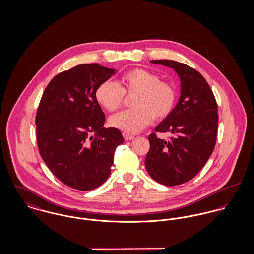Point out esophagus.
<instances>
[{
    "label": "esophagus",
    "mask_w": 254,
    "mask_h": 254,
    "mask_svg": "<svg viewBox=\"0 0 254 254\" xmlns=\"http://www.w3.org/2000/svg\"><path fill=\"white\" fill-rule=\"evenodd\" d=\"M123 137H124V139H125V141H131V140H133L135 137L134 136H132V135H129V134H123Z\"/></svg>",
    "instance_id": "obj_1"
}]
</instances>
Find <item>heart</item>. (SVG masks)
Returning <instances> with one entry per match:
<instances>
[{"label":"heart","mask_w":254,"mask_h":254,"mask_svg":"<svg viewBox=\"0 0 254 254\" xmlns=\"http://www.w3.org/2000/svg\"><path fill=\"white\" fill-rule=\"evenodd\" d=\"M120 87L112 81H105L96 90L97 102L107 110L114 111L122 105L124 94L134 96V109L120 111L109 118L111 127L125 134H137L145 128L152 117L166 118L176 103L175 89L169 83L148 70L136 68L120 77Z\"/></svg>","instance_id":"b5f03b06"}]
</instances>
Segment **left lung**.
Listing matches in <instances>:
<instances>
[{
    "instance_id": "8db88e82",
    "label": "left lung",
    "mask_w": 254,
    "mask_h": 254,
    "mask_svg": "<svg viewBox=\"0 0 254 254\" xmlns=\"http://www.w3.org/2000/svg\"><path fill=\"white\" fill-rule=\"evenodd\" d=\"M172 68L180 78L181 94L172 112L155 132H169L165 141L154 133L148 137L145 168L154 181L177 186L191 180L210 157L217 136V103L203 76L187 64L171 61H150Z\"/></svg>"
}]
</instances>
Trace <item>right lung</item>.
<instances>
[{"instance_id": "right-lung-1", "label": "right lung", "mask_w": 254, "mask_h": 254, "mask_svg": "<svg viewBox=\"0 0 254 254\" xmlns=\"http://www.w3.org/2000/svg\"><path fill=\"white\" fill-rule=\"evenodd\" d=\"M117 70L97 64L58 74L46 87L36 114L37 143L52 173L68 187L91 190L109 178L114 151L124 139L104 127L96 90Z\"/></svg>"}]
</instances>
